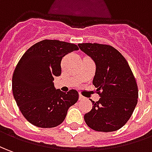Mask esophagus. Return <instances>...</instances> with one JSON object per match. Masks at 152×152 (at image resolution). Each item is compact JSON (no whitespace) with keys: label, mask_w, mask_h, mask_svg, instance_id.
Instances as JSON below:
<instances>
[{"label":"esophagus","mask_w":152,"mask_h":152,"mask_svg":"<svg viewBox=\"0 0 152 152\" xmlns=\"http://www.w3.org/2000/svg\"><path fill=\"white\" fill-rule=\"evenodd\" d=\"M82 99H84V98L83 97L82 95H79V100H82Z\"/></svg>","instance_id":"34e87169"}]
</instances>
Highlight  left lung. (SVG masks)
Instances as JSON below:
<instances>
[{"label": "left lung", "instance_id": "1", "mask_svg": "<svg viewBox=\"0 0 152 152\" xmlns=\"http://www.w3.org/2000/svg\"><path fill=\"white\" fill-rule=\"evenodd\" d=\"M78 46L96 64L93 84L100 97L98 102L91 100L94 106L84 115V121L97 132L118 130L129 120L137 103V84L130 66L113 46L97 43Z\"/></svg>", "mask_w": 152, "mask_h": 152}]
</instances>
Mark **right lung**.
<instances>
[{
  "label": "right lung",
  "instance_id": "obj_1",
  "mask_svg": "<svg viewBox=\"0 0 152 152\" xmlns=\"http://www.w3.org/2000/svg\"><path fill=\"white\" fill-rule=\"evenodd\" d=\"M78 47L74 44L44 39L26 50L12 76V91L17 106L34 126L51 128L65 119L68 109L78 99V93L55 89L53 80L61 74V60Z\"/></svg>",
  "mask_w": 152,
  "mask_h": 152
}]
</instances>
